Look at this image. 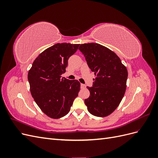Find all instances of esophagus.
<instances>
[{
    "label": "esophagus",
    "instance_id": "esophagus-1",
    "mask_svg": "<svg viewBox=\"0 0 158 158\" xmlns=\"http://www.w3.org/2000/svg\"><path fill=\"white\" fill-rule=\"evenodd\" d=\"M80 87H81V88L84 89V88H85V87H86V85H85L84 84H80Z\"/></svg>",
    "mask_w": 158,
    "mask_h": 158
}]
</instances>
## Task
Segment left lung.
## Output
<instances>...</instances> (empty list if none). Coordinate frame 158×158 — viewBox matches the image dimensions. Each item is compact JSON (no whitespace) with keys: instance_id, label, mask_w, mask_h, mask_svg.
<instances>
[{"instance_id":"obj_1","label":"left lung","mask_w":158,"mask_h":158,"mask_svg":"<svg viewBox=\"0 0 158 158\" xmlns=\"http://www.w3.org/2000/svg\"><path fill=\"white\" fill-rule=\"evenodd\" d=\"M78 49L95 75L92 86L87 87L90 95L84 100L85 106L94 116H108L117 109L125 95L127 69L114 52L102 45L84 44Z\"/></svg>"}]
</instances>
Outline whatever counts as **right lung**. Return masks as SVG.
<instances>
[{"label": "right lung", "mask_w": 158, "mask_h": 158, "mask_svg": "<svg viewBox=\"0 0 158 158\" xmlns=\"http://www.w3.org/2000/svg\"><path fill=\"white\" fill-rule=\"evenodd\" d=\"M80 44H56L43 51L33 61L27 78L33 98L41 111L52 118L68 114L78 95V80L61 78L68 60Z\"/></svg>", "instance_id": "1"}]
</instances>
